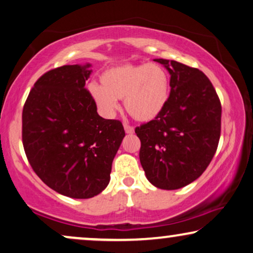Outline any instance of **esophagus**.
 I'll list each match as a JSON object with an SVG mask.
<instances>
[{
	"instance_id": "esophagus-1",
	"label": "esophagus",
	"mask_w": 253,
	"mask_h": 253,
	"mask_svg": "<svg viewBox=\"0 0 253 253\" xmlns=\"http://www.w3.org/2000/svg\"><path fill=\"white\" fill-rule=\"evenodd\" d=\"M124 130H126V133H129V134H131V133H133L134 132V129L131 126H127V124H124Z\"/></svg>"
}]
</instances>
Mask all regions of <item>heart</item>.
Instances as JSON below:
<instances>
[{
    "mask_svg": "<svg viewBox=\"0 0 253 253\" xmlns=\"http://www.w3.org/2000/svg\"><path fill=\"white\" fill-rule=\"evenodd\" d=\"M100 83L89 84L88 92L100 113L112 117L123 99L126 112L140 122L160 116L170 95L167 71L157 63H123L106 69Z\"/></svg>",
    "mask_w": 253,
    "mask_h": 253,
    "instance_id": "b5f03b06",
    "label": "heart"
}]
</instances>
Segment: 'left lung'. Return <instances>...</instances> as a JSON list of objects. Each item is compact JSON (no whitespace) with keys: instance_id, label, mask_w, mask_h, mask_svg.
Returning <instances> with one entry per match:
<instances>
[{"instance_id":"obj_1","label":"left lung","mask_w":253,"mask_h":253,"mask_svg":"<svg viewBox=\"0 0 253 253\" xmlns=\"http://www.w3.org/2000/svg\"><path fill=\"white\" fill-rule=\"evenodd\" d=\"M170 75V95L160 116L136 127L139 159L148 181L176 190L196 181L215 154L221 103L212 83L196 68L155 58Z\"/></svg>"}]
</instances>
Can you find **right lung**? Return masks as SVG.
Listing matches in <instances>:
<instances>
[{
	"mask_svg": "<svg viewBox=\"0 0 253 253\" xmlns=\"http://www.w3.org/2000/svg\"><path fill=\"white\" fill-rule=\"evenodd\" d=\"M91 64L63 65L41 76L23 109V145L44 184L76 199L92 198L108 185L126 132L105 120L85 88Z\"/></svg>",
	"mask_w": 253,
	"mask_h": 253,
	"instance_id": "1",
	"label": "right lung"
}]
</instances>
